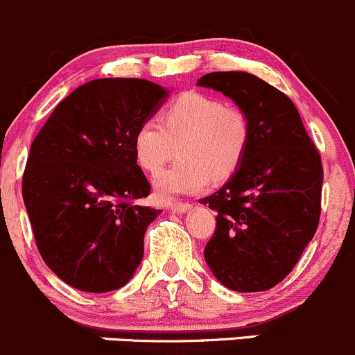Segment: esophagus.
Instances as JSON below:
<instances>
[{"label":"esophagus","instance_id":"34e87169","mask_svg":"<svg viewBox=\"0 0 355 355\" xmlns=\"http://www.w3.org/2000/svg\"><path fill=\"white\" fill-rule=\"evenodd\" d=\"M189 208H191V203H186V202H179V203L171 205V210H173L174 214H184V211H188Z\"/></svg>","mask_w":355,"mask_h":355}]
</instances>
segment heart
I'll list each match as a JSON object with an SVG mask.
<instances>
[{
    "label": "heart",
    "instance_id": "obj_1",
    "mask_svg": "<svg viewBox=\"0 0 355 355\" xmlns=\"http://www.w3.org/2000/svg\"><path fill=\"white\" fill-rule=\"evenodd\" d=\"M251 140L250 118L239 107L202 92H186L164 111V124L147 118L133 138L138 164L157 171L173 157L179 144L181 160L153 176L159 200L202 193L214 181H225L237 171Z\"/></svg>",
    "mask_w": 355,
    "mask_h": 355
}]
</instances>
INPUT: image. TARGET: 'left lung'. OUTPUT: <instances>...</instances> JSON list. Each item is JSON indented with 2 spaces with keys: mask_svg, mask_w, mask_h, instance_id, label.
<instances>
[{
  "mask_svg": "<svg viewBox=\"0 0 355 355\" xmlns=\"http://www.w3.org/2000/svg\"><path fill=\"white\" fill-rule=\"evenodd\" d=\"M232 98L251 123L243 162L214 195L217 211L205 259L236 292L275 287L292 272L316 232L323 166L294 102L246 71H215L196 83Z\"/></svg>",
  "mask_w": 355,
  "mask_h": 355,
  "instance_id": "obj_1",
  "label": "left lung"
}]
</instances>
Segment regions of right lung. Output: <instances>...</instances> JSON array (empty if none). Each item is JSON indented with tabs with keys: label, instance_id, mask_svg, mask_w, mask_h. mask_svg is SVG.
<instances>
[{
	"label": "right lung",
	"instance_id": "add662e5",
	"mask_svg": "<svg viewBox=\"0 0 355 355\" xmlns=\"http://www.w3.org/2000/svg\"><path fill=\"white\" fill-rule=\"evenodd\" d=\"M169 90L141 78H98L56 105L32 141L21 195L46 265L68 286H126L160 210L138 205L150 184L137 164L135 131Z\"/></svg>",
	"mask_w": 355,
	"mask_h": 355
}]
</instances>
